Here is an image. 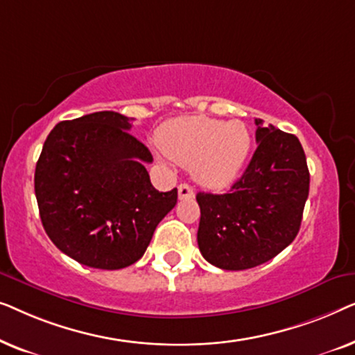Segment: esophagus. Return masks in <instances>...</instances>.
<instances>
[{
  "label": "esophagus",
  "instance_id": "1",
  "mask_svg": "<svg viewBox=\"0 0 355 355\" xmlns=\"http://www.w3.org/2000/svg\"><path fill=\"white\" fill-rule=\"evenodd\" d=\"M178 196L181 200H187V198H192L193 197V189L189 186V184H181V186L178 187Z\"/></svg>",
  "mask_w": 355,
  "mask_h": 355
}]
</instances>
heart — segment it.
<instances>
[{
	"instance_id": "1",
	"label": "heart",
	"mask_w": 355,
	"mask_h": 355,
	"mask_svg": "<svg viewBox=\"0 0 355 355\" xmlns=\"http://www.w3.org/2000/svg\"><path fill=\"white\" fill-rule=\"evenodd\" d=\"M158 145L173 162L191 168L198 184L220 191L239 178L252 139L241 121L186 116L159 129Z\"/></svg>"
}]
</instances>
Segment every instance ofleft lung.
Segmentation results:
<instances>
[{
    "label": "left lung",
    "mask_w": 355,
    "mask_h": 355,
    "mask_svg": "<svg viewBox=\"0 0 355 355\" xmlns=\"http://www.w3.org/2000/svg\"><path fill=\"white\" fill-rule=\"evenodd\" d=\"M259 142L249 166L227 193H197L200 225L197 242L203 259L221 270L259 266L297 236L310 174L294 134L255 119Z\"/></svg>",
    "instance_id": "8db88e82"
}]
</instances>
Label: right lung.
Masks as SVG:
<instances>
[{"label":"right lung","mask_w":355,"mask_h":355,"mask_svg":"<svg viewBox=\"0 0 355 355\" xmlns=\"http://www.w3.org/2000/svg\"><path fill=\"white\" fill-rule=\"evenodd\" d=\"M130 121L114 111L62 121L37 162L42 225L62 254L90 268L135 263L178 202V189L158 192L150 182L153 157Z\"/></svg>","instance_id":"obj_1"}]
</instances>
